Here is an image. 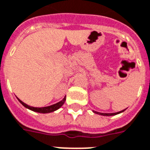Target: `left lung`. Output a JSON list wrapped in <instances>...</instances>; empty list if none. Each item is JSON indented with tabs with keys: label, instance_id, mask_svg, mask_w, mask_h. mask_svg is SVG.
<instances>
[{
	"label": "left lung",
	"instance_id": "1",
	"mask_svg": "<svg viewBox=\"0 0 150 150\" xmlns=\"http://www.w3.org/2000/svg\"><path fill=\"white\" fill-rule=\"evenodd\" d=\"M125 110H126V109H125ZM125 110H122V111L116 112V113H100V112H97V111H93V112L96 114H99V115H104V116H111V115H118V114L121 113V112H123Z\"/></svg>",
	"mask_w": 150,
	"mask_h": 150
}]
</instances>
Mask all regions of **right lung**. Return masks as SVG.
<instances>
[{
  "label": "right lung",
  "mask_w": 150,
  "mask_h": 150,
  "mask_svg": "<svg viewBox=\"0 0 150 150\" xmlns=\"http://www.w3.org/2000/svg\"><path fill=\"white\" fill-rule=\"evenodd\" d=\"M18 99V98H17ZM18 100L20 101V103L23 105L25 108H27L30 109L31 111H35V112H39V113H50V112H53V111H56V110H58V108H60L65 103V101H66V96L63 98L62 100H61L60 102H58V103H55V104H53V105L48 106V107H44V108H34V107H31V106L28 105V104H26L25 103H23V101H21L20 99H18Z\"/></svg>",
  "instance_id": "1"
}]
</instances>
